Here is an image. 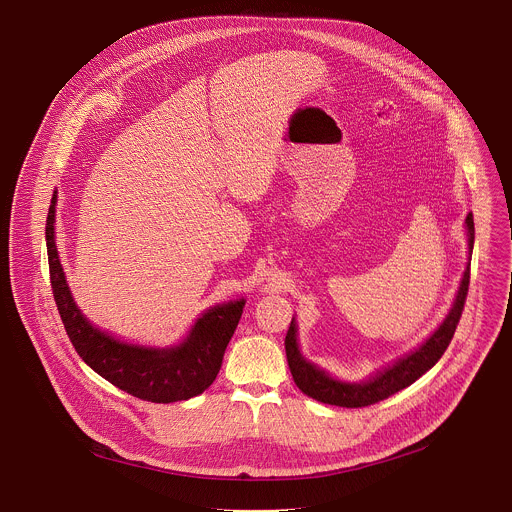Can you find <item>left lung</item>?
<instances>
[{
  "instance_id": "1",
  "label": "left lung",
  "mask_w": 512,
  "mask_h": 512,
  "mask_svg": "<svg viewBox=\"0 0 512 512\" xmlns=\"http://www.w3.org/2000/svg\"><path fill=\"white\" fill-rule=\"evenodd\" d=\"M466 237H468V263L462 273L456 298L452 302L450 312L417 348L409 350L407 354L399 356L397 360L389 362L387 367L375 371L369 379L350 383L332 377L328 371H324L318 364L308 360L300 350L298 340V322L291 318L287 336H285V354L291 377H294L296 385L312 399L338 405V407H367L373 403H379L397 391L413 385L421 375H425L433 364L442 358L448 344L454 338L456 326L460 322L466 294H468V283H470V259L474 249V216L472 212L466 216Z\"/></svg>"
}]
</instances>
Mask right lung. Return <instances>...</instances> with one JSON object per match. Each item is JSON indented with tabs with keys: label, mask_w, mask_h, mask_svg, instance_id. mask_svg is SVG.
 Returning a JSON list of instances; mask_svg holds the SVG:
<instances>
[{
	"label": "right lung",
	"mask_w": 512,
	"mask_h": 512,
	"mask_svg": "<svg viewBox=\"0 0 512 512\" xmlns=\"http://www.w3.org/2000/svg\"><path fill=\"white\" fill-rule=\"evenodd\" d=\"M56 202L54 190L46 218L50 283L64 330L79 356L111 385L143 401L174 403L204 393L221 371L245 298L210 306L172 346L135 344L101 330L81 312L68 287L56 249Z\"/></svg>",
	"instance_id": "1"
}]
</instances>
